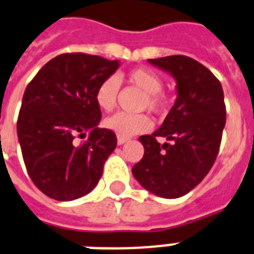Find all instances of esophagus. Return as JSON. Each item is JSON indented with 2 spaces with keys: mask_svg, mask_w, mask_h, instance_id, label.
I'll return each mask as SVG.
<instances>
[{
  "mask_svg": "<svg viewBox=\"0 0 254 254\" xmlns=\"http://www.w3.org/2000/svg\"><path fill=\"white\" fill-rule=\"evenodd\" d=\"M127 141V137H121V135H119V137H117V144H119V145L125 144Z\"/></svg>",
  "mask_w": 254,
  "mask_h": 254,
  "instance_id": "34e87169",
  "label": "esophagus"
}]
</instances>
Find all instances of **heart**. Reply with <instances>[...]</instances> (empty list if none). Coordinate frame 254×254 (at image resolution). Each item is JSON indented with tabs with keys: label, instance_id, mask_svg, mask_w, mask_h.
Listing matches in <instances>:
<instances>
[{
	"label": "heart",
	"instance_id": "1",
	"mask_svg": "<svg viewBox=\"0 0 254 254\" xmlns=\"http://www.w3.org/2000/svg\"><path fill=\"white\" fill-rule=\"evenodd\" d=\"M127 81L130 85L144 92L140 108L153 114L165 113L170 105V96L162 90L164 81L156 71L145 67H137L127 73ZM119 94V80L116 77H108L100 82L94 93L97 106L104 112H110L116 106ZM106 129L114 131L121 137H130L150 129L152 123L145 114L116 113L104 121Z\"/></svg>",
	"mask_w": 254,
	"mask_h": 254
}]
</instances>
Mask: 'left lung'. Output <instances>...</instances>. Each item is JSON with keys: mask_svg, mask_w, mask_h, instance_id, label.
<instances>
[{"mask_svg": "<svg viewBox=\"0 0 254 254\" xmlns=\"http://www.w3.org/2000/svg\"><path fill=\"white\" fill-rule=\"evenodd\" d=\"M149 63L174 75L179 97L161 127L140 137L144 157L131 172L146 190L179 198L204 180L217 158L226 121L224 92L216 75L190 57ZM160 136L171 142L160 144Z\"/></svg>", "mask_w": 254, "mask_h": 254, "instance_id": "1", "label": "left lung"}]
</instances>
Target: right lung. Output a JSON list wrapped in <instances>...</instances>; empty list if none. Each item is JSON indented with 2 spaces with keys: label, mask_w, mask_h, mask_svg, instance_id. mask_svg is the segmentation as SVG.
Returning a JSON list of instances; mask_svg holds the SVG:
<instances>
[{
  "label": "right lung",
  "mask_w": 254,
  "mask_h": 254,
  "mask_svg": "<svg viewBox=\"0 0 254 254\" xmlns=\"http://www.w3.org/2000/svg\"><path fill=\"white\" fill-rule=\"evenodd\" d=\"M119 61L86 53L60 54L45 64L25 89L17 134L29 177L57 201L93 190L116 133L98 127L101 109L94 93Z\"/></svg>",
  "instance_id": "obj_1"
}]
</instances>
